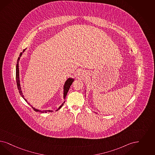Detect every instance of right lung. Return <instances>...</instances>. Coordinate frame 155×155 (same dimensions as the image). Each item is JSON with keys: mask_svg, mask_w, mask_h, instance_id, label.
<instances>
[{"mask_svg": "<svg viewBox=\"0 0 155 155\" xmlns=\"http://www.w3.org/2000/svg\"><path fill=\"white\" fill-rule=\"evenodd\" d=\"M26 50V48H25V49H24L23 50V51L20 54V55H19V57H18V60H17V63H16V83H17V86H18V90H19V93H20V94L21 95V96L22 97V98L26 101L27 102V103L30 105V106H31L32 107V109L35 111V112H41V113H47L49 112H53V110H39V109H36V108H35V107H32V105H31L30 104V103H28V102H27V100L26 99V98H25V97L23 95V93H22V91H21V84H20V79H19V60H20V58H21V55H22V54L25 51V50ZM74 81V78H68L66 81H65V82H64V100H65V98H66V97L67 96V94H68V91L69 90L70 87V86L71 85V84H72V83L73 82V81ZM64 102L57 109V110L56 111H57V110H58L61 107L63 106V105H64Z\"/></svg>", "mask_w": 155, "mask_h": 155, "instance_id": "obj_1", "label": "right lung"}]
</instances>
